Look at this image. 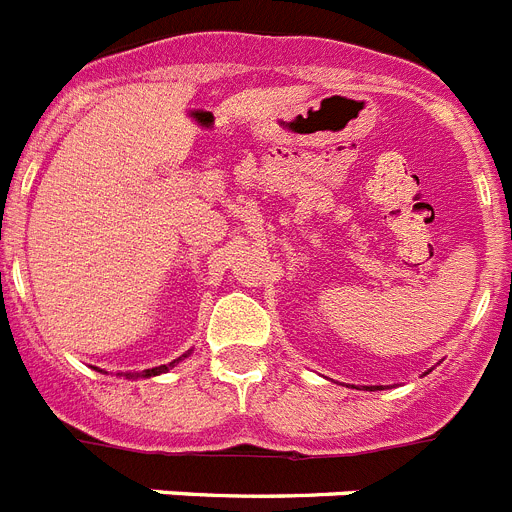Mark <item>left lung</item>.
<instances>
[{"instance_id":"left-lung-1","label":"left lung","mask_w":512,"mask_h":512,"mask_svg":"<svg viewBox=\"0 0 512 512\" xmlns=\"http://www.w3.org/2000/svg\"><path fill=\"white\" fill-rule=\"evenodd\" d=\"M366 390H377V387H366Z\"/></svg>"}]
</instances>
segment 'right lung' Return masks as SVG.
Segmentation results:
<instances>
[{
  "instance_id": "1",
  "label": "right lung",
  "mask_w": 512,
  "mask_h": 512,
  "mask_svg": "<svg viewBox=\"0 0 512 512\" xmlns=\"http://www.w3.org/2000/svg\"><path fill=\"white\" fill-rule=\"evenodd\" d=\"M192 354V351H187L184 356H179V359H174L171 364H161V366H153V369H146V372H120V377L125 379H140V377H158V374H166L171 369V366H176L182 359H187V356Z\"/></svg>"
}]
</instances>
